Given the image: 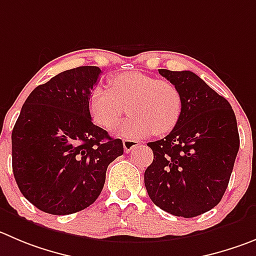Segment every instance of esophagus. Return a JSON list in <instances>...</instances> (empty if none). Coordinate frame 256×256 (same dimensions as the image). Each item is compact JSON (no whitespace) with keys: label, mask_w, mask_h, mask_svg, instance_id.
<instances>
[{"label":"esophagus","mask_w":256,"mask_h":256,"mask_svg":"<svg viewBox=\"0 0 256 256\" xmlns=\"http://www.w3.org/2000/svg\"><path fill=\"white\" fill-rule=\"evenodd\" d=\"M124 144V149H125V152H131V150L134 149V148H136L138 145H139V142H136V140H130V139H125L122 142Z\"/></svg>","instance_id":"34e87169"}]
</instances>
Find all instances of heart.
Instances as JSON below:
<instances>
[{"mask_svg":"<svg viewBox=\"0 0 256 256\" xmlns=\"http://www.w3.org/2000/svg\"><path fill=\"white\" fill-rule=\"evenodd\" d=\"M110 87H96L90 94L93 120L104 128H114L126 111L131 114L118 128L128 139L166 135L178 124L182 94L169 80L142 72H126L110 80Z\"/></svg>","mask_w":256,"mask_h":256,"instance_id":"1","label":"heart"}]
</instances>
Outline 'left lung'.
I'll return each instance as SVG.
<instances>
[{"label": "left lung", "instance_id": "8db88e82", "mask_svg": "<svg viewBox=\"0 0 256 256\" xmlns=\"http://www.w3.org/2000/svg\"><path fill=\"white\" fill-rule=\"evenodd\" d=\"M182 94V114L144 174L150 200L174 216L196 217L220 204L240 146L231 104L190 70L159 69Z\"/></svg>", "mask_w": 256, "mask_h": 256}]
</instances>
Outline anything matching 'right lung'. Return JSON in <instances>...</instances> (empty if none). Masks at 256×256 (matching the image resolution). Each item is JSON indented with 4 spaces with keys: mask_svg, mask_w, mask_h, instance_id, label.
<instances>
[{
    "mask_svg": "<svg viewBox=\"0 0 256 256\" xmlns=\"http://www.w3.org/2000/svg\"><path fill=\"white\" fill-rule=\"evenodd\" d=\"M101 69L62 72L28 94L14 126L12 170L24 197L52 214L87 208L101 194L120 139L92 122L90 94Z\"/></svg>",
    "mask_w": 256,
    "mask_h": 256,
    "instance_id": "obj_1",
    "label": "right lung"
}]
</instances>
